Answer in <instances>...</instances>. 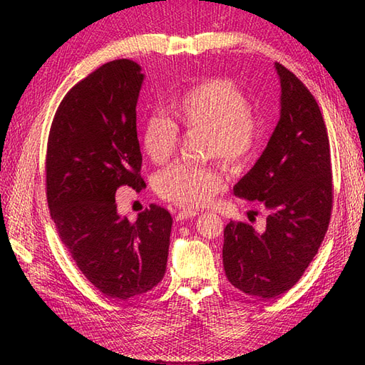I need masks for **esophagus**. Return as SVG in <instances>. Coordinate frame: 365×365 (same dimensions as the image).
<instances>
[{"label":"esophagus","mask_w":365,"mask_h":365,"mask_svg":"<svg viewBox=\"0 0 365 365\" xmlns=\"http://www.w3.org/2000/svg\"><path fill=\"white\" fill-rule=\"evenodd\" d=\"M199 212L197 210H180L177 213L175 220L177 221H185V220H190V218H195V216H197Z\"/></svg>","instance_id":"34e87169"}]
</instances>
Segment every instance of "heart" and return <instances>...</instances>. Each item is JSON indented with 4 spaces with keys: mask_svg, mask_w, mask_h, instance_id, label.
Segmentation results:
<instances>
[{
    "mask_svg": "<svg viewBox=\"0 0 365 365\" xmlns=\"http://www.w3.org/2000/svg\"><path fill=\"white\" fill-rule=\"evenodd\" d=\"M245 92L229 78H205L178 96L173 105L175 123L188 133H204L205 157H216L237 168L252 157L262 138L257 115L247 108ZM178 133L173 122L150 115L139 128V143L155 165H163L177 149ZM222 187L212 168L173 165L153 178L157 195L187 208L205 205Z\"/></svg>",
    "mask_w": 365,
    "mask_h": 365,
    "instance_id": "obj_1",
    "label": "heart"
}]
</instances>
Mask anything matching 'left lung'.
Returning <instances> with one entry per match:
<instances>
[{
  "label": "left lung",
  "instance_id": "left-lung-1",
  "mask_svg": "<svg viewBox=\"0 0 365 365\" xmlns=\"http://www.w3.org/2000/svg\"><path fill=\"white\" fill-rule=\"evenodd\" d=\"M281 81V115L265 150L235 187L259 200L267 226L230 221L222 263L229 282L252 297L276 298L297 284L319 252L332 208L327 125L314 96L290 71L274 64Z\"/></svg>",
  "mask_w": 365,
  "mask_h": 365
}]
</instances>
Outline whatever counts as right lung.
<instances>
[{"label": "right lung", "mask_w": 365, "mask_h": 365, "mask_svg": "<svg viewBox=\"0 0 365 365\" xmlns=\"http://www.w3.org/2000/svg\"><path fill=\"white\" fill-rule=\"evenodd\" d=\"M143 81L135 61L98 67L63 98L46 145V200L61 242L97 290L120 301L165 276L173 227L160 205L130 222L115 204L118 188L145 187L136 133Z\"/></svg>", "instance_id": "right-lung-1"}]
</instances>
